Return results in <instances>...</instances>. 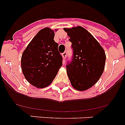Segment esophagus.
Masks as SVG:
<instances>
[{
    "label": "esophagus",
    "instance_id": "esophagus-1",
    "mask_svg": "<svg viewBox=\"0 0 125 125\" xmlns=\"http://www.w3.org/2000/svg\"><path fill=\"white\" fill-rule=\"evenodd\" d=\"M66 54H67V52H66V51L64 52L63 53H62V57H63L64 59L65 58H66Z\"/></svg>",
    "mask_w": 125,
    "mask_h": 125
}]
</instances>
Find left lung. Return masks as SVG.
Segmentation results:
<instances>
[{
  "mask_svg": "<svg viewBox=\"0 0 125 125\" xmlns=\"http://www.w3.org/2000/svg\"><path fill=\"white\" fill-rule=\"evenodd\" d=\"M72 43L73 57L66 70L72 86L84 91L97 83L103 73L106 55L103 48L87 30L78 26L64 29Z\"/></svg>",
  "mask_w": 125,
  "mask_h": 125,
  "instance_id": "8db88e82",
  "label": "left lung"
}]
</instances>
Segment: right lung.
I'll return each mask as SVG.
<instances>
[{
  "mask_svg": "<svg viewBox=\"0 0 125 125\" xmlns=\"http://www.w3.org/2000/svg\"><path fill=\"white\" fill-rule=\"evenodd\" d=\"M54 37V32L50 28L41 29L22 55L21 68L24 77L37 88L49 86L62 65V57Z\"/></svg>",
  "mask_w": 125,
  "mask_h": 125,
  "instance_id": "obj_1",
  "label": "right lung"
}]
</instances>
